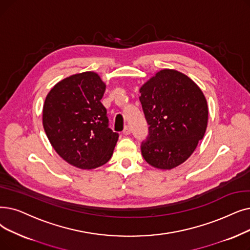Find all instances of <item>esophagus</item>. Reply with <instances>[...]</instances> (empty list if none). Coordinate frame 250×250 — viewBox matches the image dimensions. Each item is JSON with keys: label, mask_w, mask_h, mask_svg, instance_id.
Listing matches in <instances>:
<instances>
[{"label": "esophagus", "mask_w": 250, "mask_h": 250, "mask_svg": "<svg viewBox=\"0 0 250 250\" xmlns=\"http://www.w3.org/2000/svg\"><path fill=\"white\" fill-rule=\"evenodd\" d=\"M123 134H124L125 136H127V135L131 134V128H129V126H127V125L125 126L124 131H123Z\"/></svg>", "instance_id": "esophagus-1"}]
</instances>
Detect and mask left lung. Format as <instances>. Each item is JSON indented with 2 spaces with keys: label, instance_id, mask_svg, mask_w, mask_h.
I'll return each instance as SVG.
<instances>
[{
  "label": "left lung",
  "instance_id": "8db88e82",
  "mask_svg": "<svg viewBox=\"0 0 250 250\" xmlns=\"http://www.w3.org/2000/svg\"><path fill=\"white\" fill-rule=\"evenodd\" d=\"M140 102L149 125L141 144L152 167L170 169L186 161L202 140L208 119L206 99L187 75L164 69L140 89Z\"/></svg>",
  "mask_w": 250,
  "mask_h": 250
}]
</instances>
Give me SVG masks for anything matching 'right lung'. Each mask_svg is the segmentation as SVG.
<instances>
[{
  "mask_svg": "<svg viewBox=\"0 0 250 250\" xmlns=\"http://www.w3.org/2000/svg\"><path fill=\"white\" fill-rule=\"evenodd\" d=\"M105 88L98 74L86 71L59 82L45 100L42 125L51 145L82 169L105 165L118 140L101 103Z\"/></svg>",
  "mask_w": 250,
  "mask_h": 250,
  "instance_id": "right-lung-1",
  "label": "right lung"
}]
</instances>
